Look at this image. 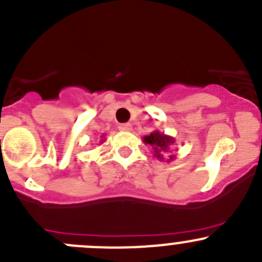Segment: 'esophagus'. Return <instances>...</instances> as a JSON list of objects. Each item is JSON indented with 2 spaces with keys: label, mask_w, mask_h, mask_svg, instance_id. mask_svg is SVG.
<instances>
[{
  "label": "esophagus",
  "mask_w": 262,
  "mask_h": 262,
  "mask_svg": "<svg viewBox=\"0 0 262 262\" xmlns=\"http://www.w3.org/2000/svg\"><path fill=\"white\" fill-rule=\"evenodd\" d=\"M119 129L123 132H129V130H132V125L130 124H120Z\"/></svg>",
  "instance_id": "esophagus-1"
}]
</instances>
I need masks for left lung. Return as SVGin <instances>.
<instances>
[{"mask_svg":"<svg viewBox=\"0 0 262 262\" xmlns=\"http://www.w3.org/2000/svg\"><path fill=\"white\" fill-rule=\"evenodd\" d=\"M143 142H145L146 145L152 146L155 158L161 161V160H164L165 154L170 152V147L174 145L176 139L165 133H161V132L159 130H154L152 133H150V136L143 137ZM174 159H176V155L170 154L169 158L167 159V163L168 161L174 160Z\"/></svg>","mask_w":262,"mask_h":262,"instance_id":"obj_1","label":"left lung"}]
</instances>
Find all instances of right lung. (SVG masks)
Listing matches in <instances>:
<instances>
[{
  "label": "right lung",
  "instance_id": "obj_1",
  "mask_svg": "<svg viewBox=\"0 0 262 262\" xmlns=\"http://www.w3.org/2000/svg\"><path fill=\"white\" fill-rule=\"evenodd\" d=\"M102 137H103V136H102ZM103 141H104V139H101V143H103Z\"/></svg>",
  "mask_w": 262,
  "mask_h": 262
}]
</instances>
